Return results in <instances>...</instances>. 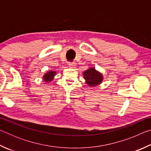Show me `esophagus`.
Returning <instances> with one entry per match:
<instances>
[{"label": "esophagus", "instance_id": "esophagus-1", "mask_svg": "<svg viewBox=\"0 0 151 151\" xmlns=\"http://www.w3.org/2000/svg\"><path fill=\"white\" fill-rule=\"evenodd\" d=\"M68 66H69L70 68H75L76 64L75 63H68Z\"/></svg>", "mask_w": 151, "mask_h": 151}]
</instances>
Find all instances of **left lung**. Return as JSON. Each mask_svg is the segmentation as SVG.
<instances>
[{"label":"left lung","mask_w":151,"mask_h":151,"mask_svg":"<svg viewBox=\"0 0 151 151\" xmlns=\"http://www.w3.org/2000/svg\"><path fill=\"white\" fill-rule=\"evenodd\" d=\"M84 78L86 83L91 86L99 85L103 80V76L101 73L95 70L94 68H90L83 73Z\"/></svg>","instance_id":"obj_1"}]
</instances>
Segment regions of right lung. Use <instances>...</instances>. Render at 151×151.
<instances>
[{
	"mask_svg": "<svg viewBox=\"0 0 151 151\" xmlns=\"http://www.w3.org/2000/svg\"><path fill=\"white\" fill-rule=\"evenodd\" d=\"M56 75V72L53 70H50L47 72L45 75L43 76V79L47 83H49V82L52 81V80L54 78V76Z\"/></svg>",
	"mask_w": 151,
	"mask_h": 151,
	"instance_id": "add662e5",
	"label": "right lung"
}]
</instances>
